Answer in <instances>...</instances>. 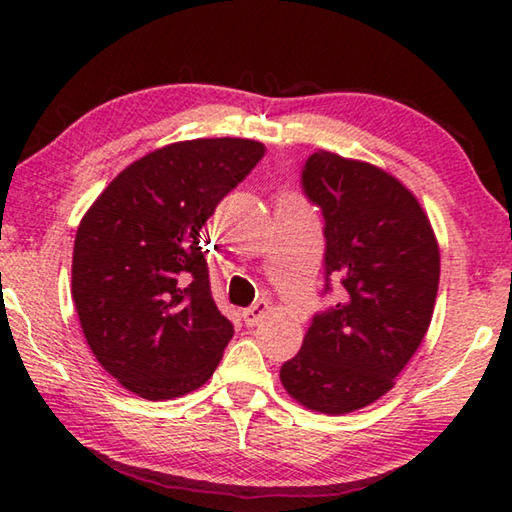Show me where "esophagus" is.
Listing matches in <instances>:
<instances>
[{"mask_svg":"<svg viewBox=\"0 0 512 512\" xmlns=\"http://www.w3.org/2000/svg\"><path fill=\"white\" fill-rule=\"evenodd\" d=\"M266 314H268V302L266 300H259V302H255L253 307L244 309V314H241V318H244L246 327H255Z\"/></svg>","mask_w":512,"mask_h":512,"instance_id":"34e87169","label":"esophagus"}]
</instances>
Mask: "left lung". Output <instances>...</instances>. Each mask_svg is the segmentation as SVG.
I'll return each instance as SVG.
<instances>
[{
	"label": "left lung",
	"instance_id": "8db88e82",
	"mask_svg": "<svg viewBox=\"0 0 512 512\" xmlns=\"http://www.w3.org/2000/svg\"><path fill=\"white\" fill-rule=\"evenodd\" d=\"M302 189L325 219V293L341 300L314 316L282 386L305 409L341 415L395 386L427 334L440 280L429 216L400 180L332 151L309 155Z\"/></svg>",
	"mask_w": 512,
	"mask_h": 512
}]
</instances>
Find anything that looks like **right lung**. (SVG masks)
<instances>
[{
    "instance_id": "right-lung-1",
    "label": "right lung",
    "mask_w": 512,
    "mask_h": 512,
    "mask_svg": "<svg viewBox=\"0 0 512 512\" xmlns=\"http://www.w3.org/2000/svg\"><path fill=\"white\" fill-rule=\"evenodd\" d=\"M264 151L239 137L162 146L128 164L81 219L72 298L85 341L144 400L201 388L235 334L212 298L201 230Z\"/></svg>"
}]
</instances>
